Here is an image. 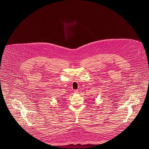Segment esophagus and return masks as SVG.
I'll use <instances>...</instances> for the list:
<instances>
[{
	"label": "esophagus",
	"instance_id": "esophagus-1",
	"mask_svg": "<svg viewBox=\"0 0 149 149\" xmlns=\"http://www.w3.org/2000/svg\"><path fill=\"white\" fill-rule=\"evenodd\" d=\"M74 93H77H77H79V92H78V91H77V90H75V91H74Z\"/></svg>",
	"mask_w": 149,
	"mask_h": 149
}]
</instances>
